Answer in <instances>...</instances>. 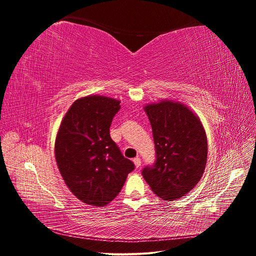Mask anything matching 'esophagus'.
Returning a JSON list of instances; mask_svg holds the SVG:
<instances>
[{
    "label": "esophagus",
    "instance_id": "1",
    "mask_svg": "<svg viewBox=\"0 0 256 256\" xmlns=\"http://www.w3.org/2000/svg\"><path fill=\"white\" fill-rule=\"evenodd\" d=\"M134 162L136 168H140V166H141V159L138 158V157L134 158Z\"/></svg>",
    "mask_w": 256,
    "mask_h": 256
}]
</instances>
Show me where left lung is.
Returning <instances> with one entry per match:
<instances>
[{
  "label": "left lung",
  "mask_w": 256,
  "mask_h": 256,
  "mask_svg": "<svg viewBox=\"0 0 256 256\" xmlns=\"http://www.w3.org/2000/svg\"><path fill=\"white\" fill-rule=\"evenodd\" d=\"M152 129L156 162L142 175L154 194L175 200L200 182L207 162V138L198 115L174 100L144 106Z\"/></svg>",
  "instance_id": "8db88e82"
}]
</instances>
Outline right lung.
<instances>
[{
    "label": "right lung",
    "mask_w": 256,
    "mask_h": 256,
    "mask_svg": "<svg viewBox=\"0 0 256 256\" xmlns=\"http://www.w3.org/2000/svg\"><path fill=\"white\" fill-rule=\"evenodd\" d=\"M120 104L98 95L76 99L58 128L54 147L58 168L69 190L85 204H109L134 168L110 136Z\"/></svg>",
    "instance_id": "right-lung-1"
}]
</instances>
